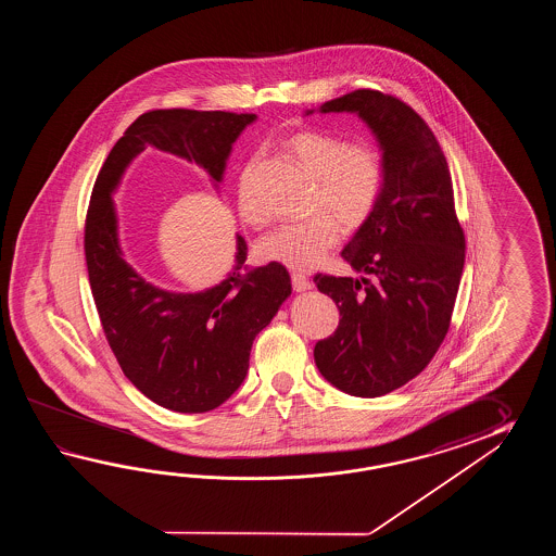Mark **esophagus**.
Segmentation results:
<instances>
[{
	"mask_svg": "<svg viewBox=\"0 0 556 556\" xmlns=\"http://www.w3.org/2000/svg\"><path fill=\"white\" fill-rule=\"evenodd\" d=\"M292 288H294L295 292H307V290H312V282H309V278L304 276V274L292 273Z\"/></svg>",
	"mask_w": 556,
	"mask_h": 556,
	"instance_id": "34e87169",
	"label": "esophagus"
}]
</instances>
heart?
Listing matches in <instances>:
<instances>
[{"mask_svg":"<svg viewBox=\"0 0 556 556\" xmlns=\"http://www.w3.org/2000/svg\"><path fill=\"white\" fill-rule=\"evenodd\" d=\"M288 149L318 178L314 211L307 220L286 223L262 238L258 250L268 261L294 270H309L338 247L342 228L366 225L378 208L388 182V161L371 142H352L324 130H298L288 137ZM256 161L244 166L238 180V213L244 223L264 226L268 213L254 192Z\"/></svg>","mask_w":556,"mask_h":556,"instance_id":"b5f03b06","label":"heart"}]
</instances>
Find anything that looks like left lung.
Segmentation results:
<instances>
[{
    "instance_id": "8db88e82",
    "label": "left lung",
    "mask_w": 556,
    "mask_h": 556,
    "mask_svg": "<svg viewBox=\"0 0 556 556\" xmlns=\"http://www.w3.org/2000/svg\"><path fill=\"white\" fill-rule=\"evenodd\" d=\"M357 113L388 161L378 208L342 250L362 278L316 274L340 309L338 330L314 359L333 388L379 397L419 376L450 330L462 282L465 235L447 159L426 121L393 94L357 89L319 113ZM314 111H307V115Z\"/></svg>"
}]
</instances>
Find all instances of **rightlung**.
Instances as JSON below:
<instances>
[{"label":"right lung","mask_w":556,"mask_h":556,"mask_svg":"<svg viewBox=\"0 0 556 556\" xmlns=\"http://www.w3.org/2000/svg\"><path fill=\"white\" fill-rule=\"evenodd\" d=\"M252 113L156 109L137 118L94 180L85 218V261L106 342L123 374L151 402L178 414H204L225 403L249 371L254 338L292 294L278 262L249 268L237 235V264L225 280L194 294L147 282L123 258L111 192L130 161L153 144L202 166L214 182Z\"/></svg>","instance_id":"obj_1"}]
</instances>
